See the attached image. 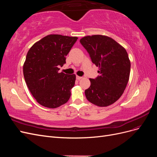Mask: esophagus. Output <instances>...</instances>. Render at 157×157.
Returning a JSON list of instances; mask_svg holds the SVG:
<instances>
[{"instance_id": "esophagus-1", "label": "esophagus", "mask_w": 157, "mask_h": 157, "mask_svg": "<svg viewBox=\"0 0 157 157\" xmlns=\"http://www.w3.org/2000/svg\"><path fill=\"white\" fill-rule=\"evenodd\" d=\"M81 78H82V77H80V76H77V80H80Z\"/></svg>"}]
</instances>
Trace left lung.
<instances>
[{"label": "left lung", "mask_w": 157, "mask_h": 157, "mask_svg": "<svg viewBox=\"0 0 157 157\" xmlns=\"http://www.w3.org/2000/svg\"><path fill=\"white\" fill-rule=\"evenodd\" d=\"M99 76L90 78L85 90L88 100L99 107H107L121 98L130 77V61L125 48L112 38L101 35L86 36L80 40Z\"/></svg>", "instance_id": "left-lung-1"}]
</instances>
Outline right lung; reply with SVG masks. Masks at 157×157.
<instances>
[{
  "label": "right lung",
  "instance_id": "right-lung-1",
  "mask_svg": "<svg viewBox=\"0 0 157 157\" xmlns=\"http://www.w3.org/2000/svg\"><path fill=\"white\" fill-rule=\"evenodd\" d=\"M77 36L48 35L33 44L23 66L30 92L41 105L54 109L67 103L76 75L59 73Z\"/></svg>",
  "mask_w": 157,
  "mask_h": 157
}]
</instances>
